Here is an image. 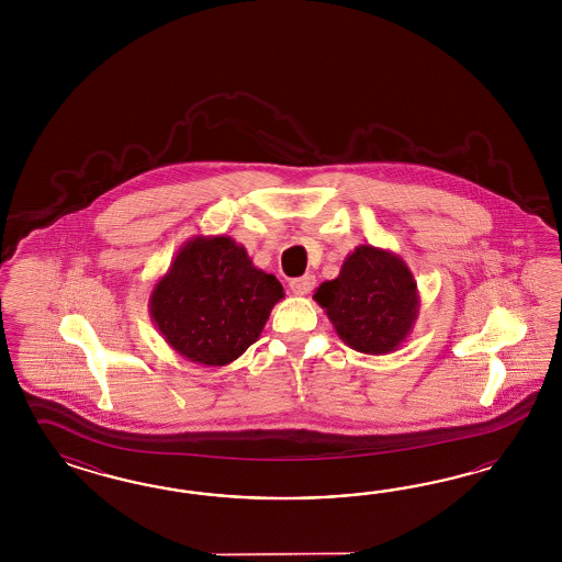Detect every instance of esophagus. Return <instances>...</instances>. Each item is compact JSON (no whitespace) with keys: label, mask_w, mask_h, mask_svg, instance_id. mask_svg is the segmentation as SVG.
<instances>
[{"label":"esophagus","mask_w":562,"mask_h":562,"mask_svg":"<svg viewBox=\"0 0 562 562\" xmlns=\"http://www.w3.org/2000/svg\"><path fill=\"white\" fill-rule=\"evenodd\" d=\"M313 286H315V276H311V273L290 280V290H292L294 294H301V296L308 294V292L313 290Z\"/></svg>","instance_id":"obj_1"}]
</instances>
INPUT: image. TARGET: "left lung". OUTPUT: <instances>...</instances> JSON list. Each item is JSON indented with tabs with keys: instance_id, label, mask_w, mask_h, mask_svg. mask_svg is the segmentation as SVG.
Returning <instances> with one entry per match:
<instances>
[{
	"instance_id": "8db88e82",
	"label": "left lung",
	"mask_w": 562,
	"mask_h": 562,
	"mask_svg": "<svg viewBox=\"0 0 562 562\" xmlns=\"http://www.w3.org/2000/svg\"><path fill=\"white\" fill-rule=\"evenodd\" d=\"M340 340L362 355L397 350L418 319L420 296L408 263L390 249L358 245L340 273L315 290Z\"/></svg>"
}]
</instances>
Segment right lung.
<instances>
[{"mask_svg": "<svg viewBox=\"0 0 562 562\" xmlns=\"http://www.w3.org/2000/svg\"><path fill=\"white\" fill-rule=\"evenodd\" d=\"M284 289L231 237L188 240L150 292V317L179 357L224 367L256 344Z\"/></svg>", "mask_w": 562, "mask_h": 562, "instance_id": "1", "label": "right lung"}]
</instances>
